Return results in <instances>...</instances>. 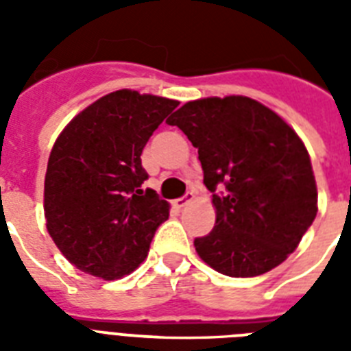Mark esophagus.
I'll use <instances>...</instances> for the list:
<instances>
[{"label": "esophagus", "mask_w": 351, "mask_h": 351, "mask_svg": "<svg viewBox=\"0 0 351 351\" xmlns=\"http://www.w3.org/2000/svg\"><path fill=\"white\" fill-rule=\"evenodd\" d=\"M193 198H195V193L193 191H187L186 195H184V197H180V198H176L175 202V208H178V209H182V208H186L187 204L189 202H193Z\"/></svg>", "instance_id": "esophagus-1"}]
</instances>
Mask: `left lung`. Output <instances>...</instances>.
Masks as SVG:
<instances>
[{"label":"left lung","mask_w":351,"mask_h":351,"mask_svg":"<svg viewBox=\"0 0 351 351\" xmlns=\"http://www.w3.org/2000/svg\"><path fill=\"white\" fill-rule=\"evenodd\" d=\"M198 149L213 193V231L198 256L228 277H256L288 258L317 215L310 154L297 132L247 96L187 101L169 118Z\"/></svg>","instance_id":"8db88e82"}]
</instances>
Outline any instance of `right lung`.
Segmentation results:
<instances>
[{"label":"right lung","mask_w":351,"mask_h":351,"mask_svg":"<svg viewBox=\"0 0 351 351\" xmlns=\"http://www.w3.org/2000/svg\"><path fill=\"white\" fill-rule=\"evenodd\" d=\"M178 106L162 96L121 89L69 121L49 156L47 231L63 256L82 271L117 280L147 256L169 204L142 189V151Z\"/></svg>","instance_id":"add662e5"}]
</instances>
